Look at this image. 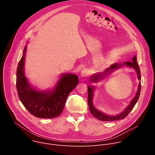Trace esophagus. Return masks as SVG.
<instances>
[{
  "label": "esophagus",
  "instance_id": "34e87169",
  "mask_svg": "<svg viewBox=\"0 0 155 155\" xmlns=\"http://www.w3.org/2000/svg\"><path fill=\"white\" fill-rule=\"evenodd\" d=\"M87 71L86 69H83L81 72V77L84 78V77H86L87 76Z\"/></svg>",
  "mask_w": 155,
  "mask_h": 155
}]
</instances>
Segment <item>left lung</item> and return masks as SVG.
Instances as JSON below:
<instances>
[{
    "instance_id": "8db88e82",
    "label": "left lung",
    "mask_w": 155,
    "mask_h": 155,
    "mask_svg": "<svg viewBox=\"0 0 155 155\" xmlns=\"http://www.w3.org/2000/svg\"><path fill=\"white\" fill-rule=\"evenodd\" d=\"M123 64H124L127 66H129V67H130V68H132L133 69H134V70L137 72V77H138L139 80H140V79H141L140 70L139 66L138 65V63L137 62L136 56L133 57L132 62H124ZM122 65H123V64H114L110 66V68L106 69L104 72L94 75L91 78V81H98L100 79H101L107 74L111 73V72H112L113 70L120 68V67H121ZM93 89H94V87L93 86L92 87L90 86H87V93H88L87 102H88V105H89V108H90L91 114L95 118H96L97 119H98L102 121H117V120H120L124 119L125 117H126L128 115V114L130 112L131 110L133 109L134 105H136V104L137 103V102L139 98V96H140V89H141V84H140V83H139L136 95L133 98V99L132 100V101L130 102V103L128 105V107H127V108L124 110V111L121 114H120V115H117L116 116L107 115L103 114L102 112H101L100 111H99V110H96L94 108V107L93 105V102H92L93 101Z\"/></svg>"
}]
</instances>
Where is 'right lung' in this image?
Listing matches in <instances>:
<instances>
[{"mask_svg": "<svg viewBox=\"0 0 155 155\" xmlns=\"http://www.w3.org/2000/svg\"><path fill=\"white\" fill-rule=\"evenodd\" d=\"M26 46L16 70V89L18 97L25 107L32 115L40 118H55L62 112L69 93L77 86L78 77L66 74L62 75L53 90L38 91L28 83L24 73Z\"/></svg>", "mask_w": 155, "mask_h": 155, "instance_id": "add662e5", "label": "right lung"}]
</instances>
